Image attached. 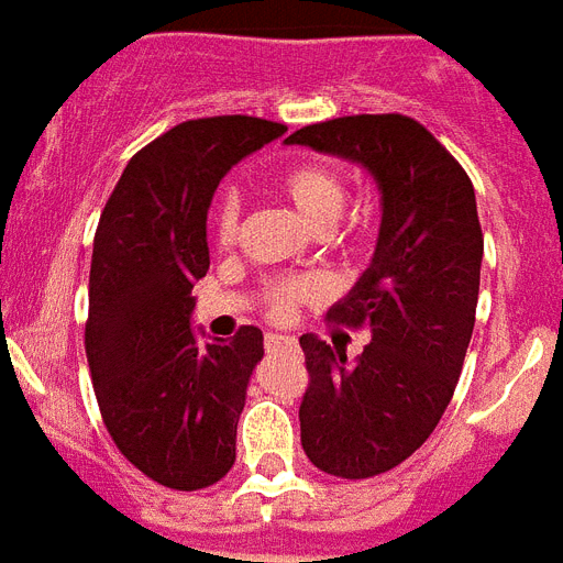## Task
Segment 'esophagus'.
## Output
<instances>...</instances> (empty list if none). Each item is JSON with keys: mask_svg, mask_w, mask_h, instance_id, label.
<instances>
[{"mask_svg": "<svg viewBox=\"0 0 563 563\" xmlns=\"http://www.w3.org/2000/svg\"><path fill=\"white\" fill-rule=\"evenodd\" d=\"M266 350L268 353H280V350H289V353H297V341L289 335H266Z\"/></svg>", "mask_w": 563, "mask_h": 563, "instance_id": "34e87169", "label": "esophagus"}]
</instances>
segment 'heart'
Masks as SVG:
<instances>
[{
	"instance_id": "b5f03b06",
	"label": "heart",
	"mask_w": 563,
	"mask_h": 563,
	"mask_svg": "<svg viewBox=\"0 0 563 563\" xmlns=\"http://www.w3.org/2000/svg\"><path fill=\"white\" fill-rule=\"evenodd\" d=\"M277 190L286 196V202L295 208V213L306 225L323 234L335 225L341 210L346 205V187L338 173H332L323 164L300 162L291 164L277 176ZM210 231L219 245H231L240 231V199L234 190H222L217 202L210 208ZM321 291L318 277H283L268 286V303L274 314H286L295 300L312 297Z\"/></svg>"
}]
</instances>
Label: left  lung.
Returning <instances> with one entry per match:
<instances>
[{
  "mask_svg": "<svg viewBox=\"0 0 563 563\" xmlns=\"http://www.w3.org/2000/svg\"><path fill=\"white\" fill-rule=\"evenodd\" d=\"M286 144L361 164L382 196L373 260L329 309V321L367 327L369 344L346 361L321 338H300L306 456L335 477H376L431 437L460 382L483 263L472 178L405 115L312 123Z\"/></svg>",
  "mask_w": 563,
  "mask_h": 563,
  "instance_id": "obj_1",
  "label": "left lung"
}]
</instances>
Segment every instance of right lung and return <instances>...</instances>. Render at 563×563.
I'll use <instances>...</instances> for the list:
<instances>
[{
	"instance_id": "obj_1",
	"label": "right lung",
	"mask_w": 563,
	"mask_h": 563,
	"mask_svg": "<svg viewBox=\"0 0 563 563\" xmlns=\"http://www.w3.org/2000/svg\"><path fill=\"white\" fill-rule=\"evenodd\" d=\"M263 118L185 121L135 153L100 213L86 358L118 451L178 492L213 486L236 460V422L263 332L199 341L194 283L210 266L208 208L245 155L280 139Z\"/></svg>"
}]
</instances>
